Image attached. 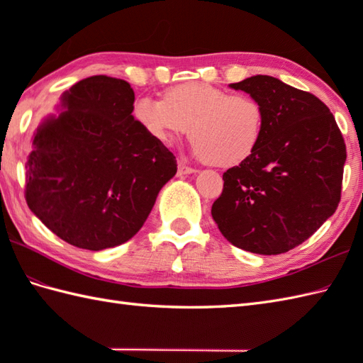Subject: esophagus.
Returning a JSON list of instances; mask_svg holds the SVG:
<instances>
[{"label": "esophagus", "instance_id": "obj_1", "mask_svg": "<svg viewBox=\"0 0 363 363\" xmlns=\"http://www.w3.org/2000/svg\"><path fill=\"white\" fill-rule=\"evenodd\" d=\"M191 173H196V169L189 167L187 162L184 159L177 160V174L182 176V174H191Z\"/></svg>", "mask_w": 363, "mask_h": 363}]
</instances>
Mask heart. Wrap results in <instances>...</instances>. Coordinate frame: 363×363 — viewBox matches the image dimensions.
Masks as SVG:
<instances>
[{"label": "heart", "instance_id": "b5f03b06", "mask_svg": "<svg viewBox=\"0 0 363 363\" xmlns=\"http://www.w3.org/2000/svg\"><path fill=\"white\" fill-rule=\"evenodd\" d=\"M133 115L145 133L159 142L189 130L194 152L215 167H234L248 159L265 128V109L257 98L230 95L203 82L168 89L164 101L137 98Z\"/></svg>", "mask_w": 363, "mask_h": 363}]
</instances>
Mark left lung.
<instances>
[{"label":"left lung","instance_id":"1","mask_svg":"<svg viewBox=\"0 0 363 363\" xmlns=\"http://www.w3.org/2000/svg\"><path fill=\"white\" fill-rule=\"evenodd\" d=\"M230 87L259 99L265 128L256 151L223 173L212 217L237 248L264 256L287 252L340 203L343 135L321 99L273 76H251Z\"/></svg>","mask_w":363,"mask_h":363}]
</instances>
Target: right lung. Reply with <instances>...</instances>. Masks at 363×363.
I'll return each mask as SVG.
<instances>
[{
  "instance_id": "right-lung-1",
  "label": "right lung",
  "mask_w": 363,
  "mask_h": 363,
  "mask_svg": "<svg viewBox=\"0 0 363 363\" xmlns=\"http://www.w3.org/2000/svg\"><path fill=\"white\" fill-rule=\"evenodd\" d=\"M134 90L90 76L62 95L64 111L34 134L25 198L35 217L82 250L112 248L148 218L177 164L133 117Z\"/></svg>"
}]
</instances>
